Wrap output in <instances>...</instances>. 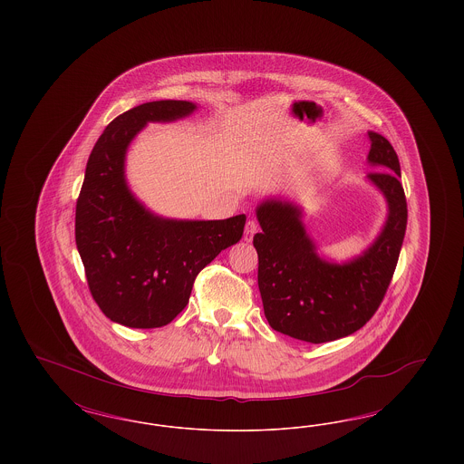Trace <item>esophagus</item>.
Here are the masks:
<instances>
[{"instance_id": "1", "label": "esophagus", "mask_w": 464, "mask_h": 464, "mask_svg": "<svg viewBox=\"0 0 464 464\" xmlns=\"http://www.w3.org/2000/svg\"><path fill=\"white\" fill-rule=\"evenodd\" d=\"M257 231H259L257 222L246 221V224H245V229H243V240H245V242H252V238H254V235H256Z\"/></svg>"}]
</instances>
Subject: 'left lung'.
I'll return each mask as SVG.
<instances>
[{
	"mask_svg": "<svg viewBox=\"0 0 464 464\" xmlns=\"http://www.w3.org/2000/svg\"><path fill=\"white\" fill-rule=\"evenodd\" d=\"M367 161L384 172L367 180L386 199L388 216L381 233L360 256L334 263L316 252L303 222V207L266 198L256 216L259 256L257 284L271 329L313 344L329 343L362 329L374 314L397 267L407 227V201L400 184V161L381 133L369 132Z\"/></svg>",
	"mask_w": 464,
	"mask_h": 464,
	"instance_id": "left-lung-1",
	"label": "left lung"
}]
</instances>
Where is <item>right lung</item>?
I'll use <instances>...</instances> for the list:
<instances>
[{
  "label": "right lung",
  "mask_w": 464,
  "mask_h": 464,
  "mask_svg": "<svg viewBox=\"0 0 464 464\" xmlns=\"http://www.w3.org/2000/svg\"><path fill=\"white\" fill-rule=\"evenodd\" d=\"M189 101H155L114 118L90 153L76 201V246L92 297L125 327L156 329L186 308L193 282L224 248L240 242L245 216L222 221L161 218L133 195L129 146L148 123L197 111Z\"/></svg>",
  "instance_id": "right-lung-1"
}]
</instances>
